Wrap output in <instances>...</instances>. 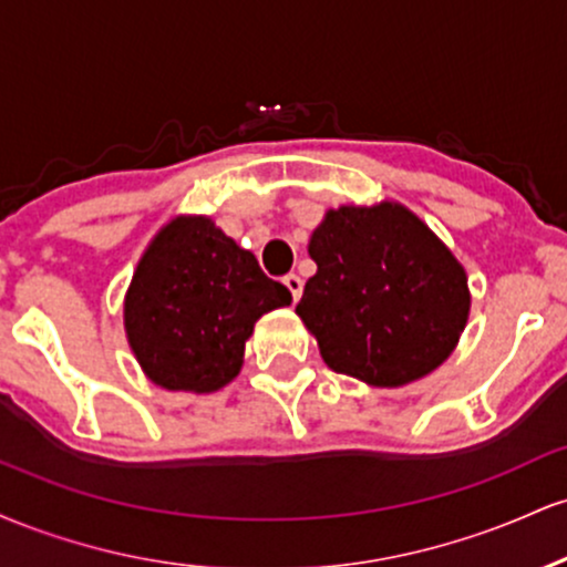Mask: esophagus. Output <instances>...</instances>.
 <instances>
[{
    "mask_svg": "<svg viewBox=\"0 0 567 567\" xmlns=\"http://www.w3.org/2000/svg\"><path fill=\"white\" fill-rule=\"evenodd\" d=\"M285 282V288L290 290V296H292V301H298V298H301V292H303V279L298 277V275H288L282 279Z\"/></svg>",
    "mask_w": 567,
    "mask_h": 567,
    "instance_id": "1",
    "label": "esophagus"
}]
</instances>
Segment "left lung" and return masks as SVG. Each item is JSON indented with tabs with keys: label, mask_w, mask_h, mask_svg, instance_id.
Here are the masks:
<instances>
[{
	"label": "left lung",
	"mask_w": 567,
	"mask_h": 567,
	"mask_svg": "<svg viewBox=\"0 0 567 567\" xmlns=\"http://www.w3.org/2000/svg\"><path fill=\"white\" fill-rule=\"evenodd\" d=\"M296 315L324 365L370 386L424 379L451 357L470 320L464 266L405 205H343L311 231Z\"/></svg>",
	"instance_id": "left-lung-1"
}]
</instances>
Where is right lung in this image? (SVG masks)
Wrapping results in <instances>:
<instances>
[{
    "instance_id": "add662e5",
    "label": "right lung",
    "mask_w": 567,
    "mask_h": 567,
    "mask_svg": "<svg viewBox=\"0 0 567 567\" xmlns=\"http://www.w3.org/2000/svg\"><path fill=\"white\" fill-rule=\"evenodd\" d=\"M290 290L205 216H178L141 256L125 296V333L146 379L210 394L237 379L245 341Z\"/></svg>"
}]
</instances>
